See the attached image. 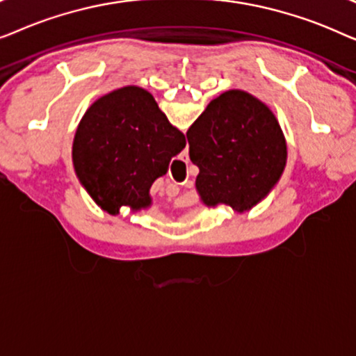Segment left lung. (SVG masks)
Segmentation results:
<instances>
[{"instance_id":"obj_1","label":"left lung","mask_w":356,"mask_h":356,"mask_svg":"<svg viewBox=\"0 0 356 356\" xmlns=\"http://www.w3.org/2000/svg\"><path fill=\"white\" fill-rule=\"evenodd\" d=\"M199 168L196 191L207 207L243 213L259 204L284 173L286 143L275 115L257 97L233 89L213 99L186 133Z\"/></svg>"}]
</instances>
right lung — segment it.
Masks as SVG:
<instances>
[{
    "label": "right lung",
    "mask_w": 356,
    "mask_h": 356,
    "mask_svg": "<svg viewBox=\"0 0 356 356\" xmlns=\"http://www.w3.org/2000/svg\"><path fill=\"white\" fill-rule=\"evenodd\" d=\"M186 145L147 90L126 86L95 100L72 140L77 178L99 207L111 216L152 204L150 186Z\"/></svg>",
    "instance_id": "obj_1"
}]
</instances>
